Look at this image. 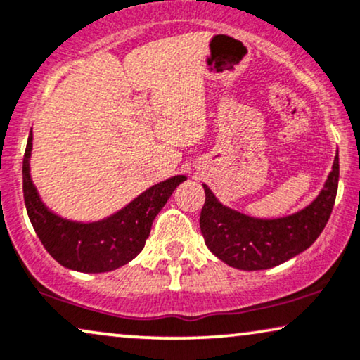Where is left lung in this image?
<instances>
[{
  "instance_id": "8db88e82",
  "label": "left lung",
  "mask_w": 360,
  "mask_h": 360,
  "mask_svg": "<svg viewBox=\"0 0 360 360\" xmlns=\"http://www.w3.org/2000/svg\"><path fill=\"white\" fill-rule=\"evenodd\" d=\"M202 186L206 201L199 224L209 251L236 269H271L311 248L324 231L338 194L339 153L319 195L299 212L277 219H257L222 206Z\"/></svg>"
}]
</instances>
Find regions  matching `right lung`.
<instances>
[{
  "label": "right lung",
  "instance_id": "right-lung-1",
  "mask_svg": "<svg viewBox=\"0 0 360 360\" xmlns=\"http://www.w3.org/2000/svg\"><path fill=\"white\" fill-rule=\"evenodd\" d=\"M33 134L22 159V194L36 234L51 257L79 272H109L124 266L143 251L154 217L186 176H174L139 194L121 211L96 222H76L56 216L41 201L30 174Z\"/></svg>",
  "mask_w": 360,
  "mask_h": 360
}]
</instances>
